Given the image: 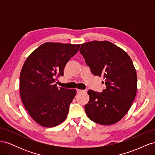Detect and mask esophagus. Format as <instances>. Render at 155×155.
Segmentation results:
<instances>
[{"label":"esophagus","mask_w":155,"mask_h":155,"mask_svg":"<svg viewBox=\"0 0 155 155\" xmlns=\"http://www.w3.org/2000/svg\"><path fill=\"white\" fill-rule=\"evenodd\" d=\"M76 91H77V93H81V92H84L85 91H83V90H81V89H78V88H77L76 89Z\"/></svg>","instance_id":"esophagus-1"}]
</instances>
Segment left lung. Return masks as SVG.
<instances>
[{"label":"left lung","mask_w":155,"mask_h":155,"mask_svg":"<svg viewBox=\"0 0 155 155\" xmlns=\"http://www.w3.org/2000/svg\"><path fill=\"white\" fill-rule=\"evenodd\" d=\"M79 51L91 72L104 77L106 85L101 93L88 91L87 116L100 125L117 123L129 111L137 94V75L132 60L124 50L107 41L83 43Z\"/></svg>","instance_id":"1"}]
</instances>
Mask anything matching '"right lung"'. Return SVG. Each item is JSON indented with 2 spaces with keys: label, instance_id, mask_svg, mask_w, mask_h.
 <instances>
[{
  "label": "right lung",
  "instance_id": "obj_1",
  "mask_svg": "<svg viewBox=\"0 0 155 155\" xmlns=\"http://www.w3.org/2000/svg\"><path fill=\"white\" fill-rule=\"evenodd\" d=\"M80 45L45 43L28 57L20 74V95L22 104L35 122L53 127L67 116L75 89L57 87L56 78L63 76L67 62Z\"/></svg>",
  "mask_w": 155,
  "mask_h": 155
}]
</instances>
